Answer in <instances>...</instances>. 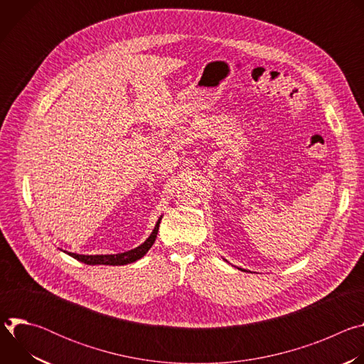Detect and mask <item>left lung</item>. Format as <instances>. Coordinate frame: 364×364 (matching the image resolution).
<instances>
[{
	"instance_id": "left-lung-1",
	"label": "left lung",
	"mask_w": 364,
	"mask_h": 364,
	"mask_svg": "<svg viewBox=\"0 0 364 364\" xmlns=\"http://www.w3.org/2000/svg\"><path fill=\"white\" fill-rule=\"evenodd\" d=\"M237 269H240V271H245V269H242V268H237Z\"/></svg>"
}]
</instances>
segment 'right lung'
<instances>
[{"instance_id": "right-lung-1", "label": "right lung", "mask_w": 364, "mask_h": 364, "mask_svg": "<svg viewBox=\"0 0 364 364\" xmlns=\"http://www.w3.org/2000/svg\"><path fill=\"white\" fill-rule=\"evenodd\" d=\"M161 219H163V216H160L157 223H155L154 230L151 232V235L148 236V239L144 243H141L139 246H136L135 249H131L128 252L114 253V255H79V253H73V252H68V250H63V252L68 253L69 256L77 259L79 262L86 264V265H112V267L128 265V264L136 262L138 259H141L151 249L155 239H157V233H159Z\"/></svg>"}]
</instances>
